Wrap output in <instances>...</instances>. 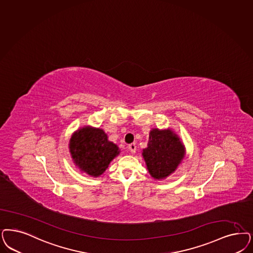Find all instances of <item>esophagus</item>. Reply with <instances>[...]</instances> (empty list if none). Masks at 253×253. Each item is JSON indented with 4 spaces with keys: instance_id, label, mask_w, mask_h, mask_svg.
<instances>
[{
    "instance_id": "1",
    "label": "esophagus",
    "mask_w": 253,
    "mask_h": 253,
    "mask_svg": "<svg viewBox=\"0 0 253 253\" xmlns=\"http://www.w3.org/2000/svg\"><path fill=\"white\" fill-rule=\"evenodd\" d=\"M128 149H129V151L131 152V153H135V150H136V146H135V144L134 143H131L130 144L129 146H128Z\"/></svg>"
}]
</instances>
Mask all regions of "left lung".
<instances>
[{"label": "left lung", "instance_id": "obj_1", "mask_svg": "<svg viewBox=\"0 0 253 253\" xmlns=\"http://www.w3.org/2000/svg\"><path fill=\"white\" fill-rule=\"evenodd\" d=\"M143 157L149 174L156 179H163L173 173L182 161L183 145L173 131L153 129Z\"/></svg>", "mask_w": 253, "mask_h": 253}]
</instances>
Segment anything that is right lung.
Segmentation results:
<instances>
[{
  "instance_id": "right-lung-1",
  "label": "right lung",
  "mask_w": 253,
  "mask_h": 253,
  "mask_svg": "<svg viewBox=\"0 0 253 253\" xmlns=\"http://www.w3.org/2000/svg\"><path fill=\"white\" fill-rule=\"evenodd\" d=\"M69 147L76 165L91 176L103 174L120 153L118 146L107 140L105 131L91 127L77 131L70 140Z\"/></svg>"
}]
</instances>
